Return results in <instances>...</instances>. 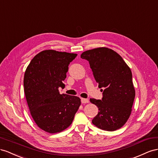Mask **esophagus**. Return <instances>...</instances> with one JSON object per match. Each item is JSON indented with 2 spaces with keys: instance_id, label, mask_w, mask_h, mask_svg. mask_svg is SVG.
Masks as SVG:
<instances>
[{
  "instance_id": "1",
  "label": "esophagus",
  "mask_w": 158,
  "mask_h": 158,
  "mask_svg": "<svg viewBox=\"0 0 158 158\" xmlns=\"http://www.w3.org/2000/svg\"><path fill=\"white\" fill-rule=\"evenodd\" d=\"M89 102V99H87V98H81V102L83 103V104L88 103Z\"/></svg>"
}]
</instances>
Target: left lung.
Instances as JSON below:
<instances>
[{
  "label": "left lung",
  "instance_id": "8db88e82",
  "mask_svg": "<svg viewBox=\"0 0 158 158\" xmlns=\"http://www.w3.org/2000/svg\"><path fill=\"white\" fill-rule=\"evenodd\" d=\"M81 57L89 61L98 87L105 89L101 100L90 99L98 108L93 124L107 131L120 128L129 118L135 98L131 70L119 54L107 48L84 52Z\"/></svg>",
  "mask_w": 158,
  "mask_h": 158
}]
</instances>
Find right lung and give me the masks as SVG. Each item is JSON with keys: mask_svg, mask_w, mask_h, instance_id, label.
I'll return each instance as SVG.
<instances>
[{"mask_svg": "<svg viewBox=\"0 0 158 158\" xmlns=\"http://www.w3.org/2000/svg\"><path fill=\"white\" fill-rule=\"evenodd\" d=\"M76 53L44 50L30 61L24 73V87L30 114L38 127L49 133L69 127L81 105L80 98L60 94L65 87L69 65Z\"/></svg>", "mask_w": 158, "mask_h": 158, "instance_id": "obj_1", "label": "right lung"}]
</instances>
